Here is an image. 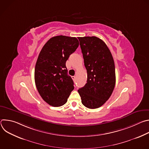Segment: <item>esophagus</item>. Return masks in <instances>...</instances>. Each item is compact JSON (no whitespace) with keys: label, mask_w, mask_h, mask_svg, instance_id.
Masks as SVG:
<instances>
[{"label":"esophagus","mask_w":149,"mask_h":149,"mask_svg":"<svg viewBox=\"0 0 149 149\" xmlns=\"http://www.w3.org/2000/svg\"><path fill=\"white\" fill-rule=\"evenodd\" d=\"M75 78H76V77H75V76H72V79H73L74 81L75 80Z\"/></svg>","instance_id":"34e87169"}]
</instances>
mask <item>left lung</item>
<instances>
[{"label": "left lung", "instance_id": "8db88e82", "mask_svg": "<svg viewBox=\"0 0 149 149\" xmlns=\"http://www.w3.org/2000/svg\"><path fill=\"white\" fill-rule=\"evenodd\" d=\"M87 81L78 92L88 109L100 107L110 97L116 84L114 61L105 42L96 36L78 37Z\"/></svg>", "mask_w": 149, "mask_h": 149}]
</instances>
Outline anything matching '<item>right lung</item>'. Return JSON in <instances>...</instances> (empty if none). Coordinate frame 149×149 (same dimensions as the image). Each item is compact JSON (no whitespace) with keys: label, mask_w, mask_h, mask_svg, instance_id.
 Instances as JSON below:
<instances>
[{"label":"right lung","mask_w":149,"mask_h":149,"mask_svg":"<svg viewBox=\"0 0 149 149\" xmlns=\"http://www.w3.org/2000/svg\"><path fill=\"white\" fill-rule=\"evenodd\" d=\"M79 45L75 37L51 38L41 49L35 68V82L40 95L53 107L65 104L74 90L66 61Z\"/></svg>","instance_id":"right-lung-1"}]
</instances>
